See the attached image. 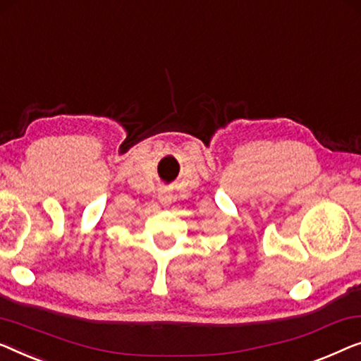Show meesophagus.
Returning a JSON list of instances; mask_svg holds the SVG:
<instances>
[{
    "instance_id": "obj_1",
    "label": "esophagus",
    "mask_w": 361,
    "mask_h": 361,
    "mask_svg": "<svg viewBox=\"0 0 361 361\" xmlns=\"http://www.w3.org/2000/svg\"><path fill=\"white\" fill-rule=\"evenodd\" d=\"M159 202L164 203V205H166V203H169V193L166 190H161L159 192Z\"/></svg>"
}]
</instances>
